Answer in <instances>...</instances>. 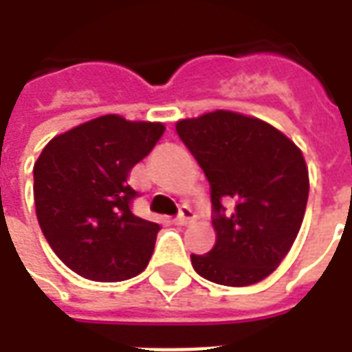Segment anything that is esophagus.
Wrapping results in <instances>:
<instances>
[{
	"label": "esophagus",
	"instance_id": "1",
	"mask_svg": "<svg viewBox=\"0 0 352 352\" xmlns=\"http://www.w3.org/2000/svg\"><path fill=\"white\" fill-rule=\"evenodd\" d=\"M194 221V213H192L190 207H181V211H179V214H177L175 219V224L177 226H186L188 222Z\"/></svg>",
	"mask_w": 352,
	"mask_h": 352
}]
</instances>
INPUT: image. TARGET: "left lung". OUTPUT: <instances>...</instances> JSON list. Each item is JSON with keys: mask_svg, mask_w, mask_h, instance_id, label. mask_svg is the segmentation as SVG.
I'll return each mask as SVG.
<instances>
[{"mask_svg": "<svg viewBox=\"0 0 352 352\" xmlns=\"http://www.w3.org/2000/svg\"><path fill=\"white\" fill-rule=\"evenodd\" d=\"M211 184L214 247L190 254L194 270L224 287L265 279L302 226L309 173L302 151L254 116L213 111L175 124Z\"/></svg>", "mask_w": 352, "mask_h": 352, "instance_id": "1", "label": "left lung"}]
</instances>
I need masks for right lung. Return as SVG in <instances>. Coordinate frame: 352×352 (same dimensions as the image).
Listing matches in <instances>:
<instances>
[{"mask_svg": "<svg viewBox=\"0 0 352 352\" xmlns=\"http://www.w3.org/2000/svg\"><path fill=\"white\" fill-rule=\"evenodd\" d=\"M166 126L98 116L50 139L34 166L37 221L50 249L80 277L116 283L143 272L160 226L131 213V168Z\"/></svg>", "mask_w": 352, "mask_h": 352, "instance_id": "add662e5", "label": "right lung"}]
</instances>
